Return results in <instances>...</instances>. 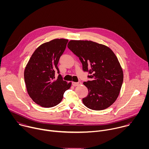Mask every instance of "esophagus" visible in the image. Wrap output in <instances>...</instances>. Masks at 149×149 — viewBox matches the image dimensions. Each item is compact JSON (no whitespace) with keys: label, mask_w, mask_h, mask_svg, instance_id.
<instances>
[{"label":"esophagus","mask_w":149,"mask_h":149,"mask_svg":"<svg viewBox=\"0 0 149 149\" xmlns=\"http://www.w3.org/2000/svg\"><path fill=\"white\" fill-rule=\"evenodd\" d=\"M72 85L74 86H80V85L82 84L81 81H79L78 82H72Z\"/></svg>","instance_id":"34e87169"}]
</instances>
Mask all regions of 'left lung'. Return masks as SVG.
Wrapping results in <instances>:
<instances>
[{"instance_id":"obj_1","label":"left lung","mask_w":149,"mask_h":149,"mask_svg":"<svg viewBox=\"0 0 149 149\" xmlns=\"http://www.w3.org/2000/svg\"><path fill=\"white\" fill-rule=\"evenodd\" d=\"M68 48L79 59L91 81L83 84L88 90L82 98L90 109L102 110L117 100L123 82V72L118 58L108 47L91 40H71Z\"/></svg>"}]
</instances>
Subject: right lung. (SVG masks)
I'll list each match as a JSON object with an SVG mask.
<instances>
[{"label":"right lung","instance_id":"right-lung-1","mask_svg":"<svg viewBox=\"0 0 149 149\" xmlns=\"http://www.w3.org/2000/svg\"><path fill=\"white\" fill-rule=\"evenodd\" d=\"M68 40L55 39L40 45L29 59L24 71L27 92L32 100L41 107L50 108L61 102L65 91L71 86L59 74L58 63Z\"/></svg>","mask_w":149,"mask_h":149}]
</instances>
